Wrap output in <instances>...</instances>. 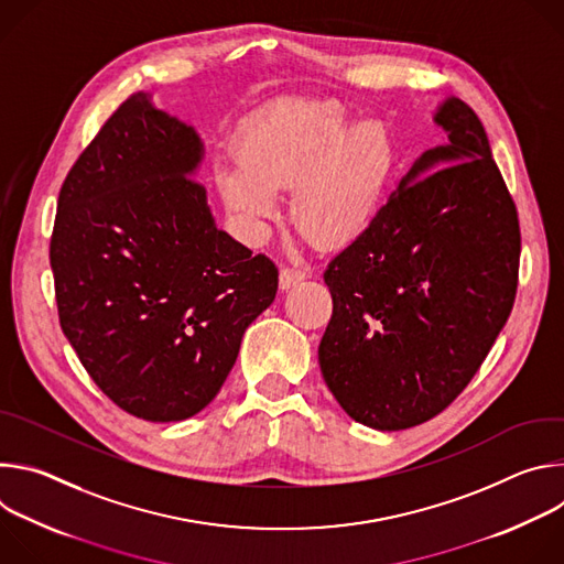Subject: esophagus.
<instances>
[{
    "label": "esophagus",
    "mask_w": 564,
    "mask_h": 564,
    "mask_svg": "<svg viewBox=\"0 0 564 564\" xmlns=\"http://www.w3.org/2000/svg\"><path fill=\"white\" fill-rule=\"evenodd\" d=\"M303 279H305V272H303L301 268L288 265V268H283L281 274H279V285H281V290H288V288L296 285V283L303 281Z\"/></svg>",
    "instance_id": "obj_1"
}]
</instances>
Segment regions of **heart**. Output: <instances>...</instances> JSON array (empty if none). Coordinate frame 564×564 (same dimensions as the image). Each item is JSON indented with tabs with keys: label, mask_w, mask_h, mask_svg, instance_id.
<instances>
[{
	"label": "heart",
	"mask_w": 564,
	"mask_h": 564,
	"mask_svg": "<svg viewBox=\"0 0 564 564\" xmlns=\"http://www.w3.org/2000/svg\"><path fill=\"white\" fill-rule=\"evenodd\" d=\"M397 165V144L379 120L355 122L335 102L299 105L265 118L223 160L216 185L252 229L276 216V194L292 192L290 218L318 248L344 246L372 220Z\"/></svg>",
	"instance_id": "b5f03b06"
}]
</instances>
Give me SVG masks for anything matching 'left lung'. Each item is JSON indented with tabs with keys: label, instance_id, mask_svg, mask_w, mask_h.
I'll return each mask as SVG.
<instances>
[{
	"label": "left lung",
	"instance_id": "obj_1",
	"mask_svg": "<svg viewBox=\"0 0 564 564\" xmlns=\"http://www.w3.org/2000/svg\"><path fill=\"white\" fill-rule=\"evenodd\" d=\"M435 122L448 144L422 153L324 272L333 318L318 366L341 409L377 431H404L451 406L518 290V209L487 131L457 98Z\"/></svg>",
	"mask_w": 564,
	"mask_h": 564
}]
</instances>
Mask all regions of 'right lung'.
Listing matches in <instances>:
<instances>
[{"label": "right lung", "instance_id": "obj_1", "mask_svg": "<svg viewBox=\"0 0 564 564\" xmlns=\"http://www.w3.org/2000/svg\"><path fill=\"white\" fill-rule=\"evenodd\" d=\"M192 127L129 96L66 174L51 234L59 326L96 386L147 422L218 394L279 270L216 229Z\"/></svg>", "mask_w": 564, "mask_h": 564}]
</instances>
